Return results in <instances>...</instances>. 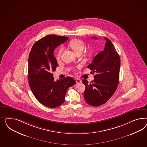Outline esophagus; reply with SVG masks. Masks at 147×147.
Here are the masks:
<instances>
[{"instance_id": "esophagus-1", "label": "esophagus", "mask_w": 147, "mask_h": 147, "mask_svg": "<svg viewBox=\"0 0 147 147\" xmlns=\"http://www.w3.org/2000/svg\"><path fill=\"white\" fill-rule=\"evenodd\" d=\"M76 80L77 84H80L82 82V80L80 79H78V78H76Z\"/></svg>"}]
</instances>
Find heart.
Returning <instances> with one entry per match:
<instances>
[{
    "mask_svg": "<svg viewBox=\"0 0 147 147\" xmlns=\"http://www.w3.org/2000/svg\"><path fill=\"white\" fill-rule=\"evenodd\" d=\"M69 45L73 51L76 53H77L78 52H82L83 50L84 49L85 47V44L84 42L82 40L80 39H73L71 40L69 43ZM63 50V48L61 47L60 48V49L58 51V53H57V58L59 59L61 57V55L62 54V52Z\"/></svg>",
    "mask_w": 147,
    "mask_h": 147,
    "instance_id": "obj_1",
    "label": "heart"
}]
</instances>
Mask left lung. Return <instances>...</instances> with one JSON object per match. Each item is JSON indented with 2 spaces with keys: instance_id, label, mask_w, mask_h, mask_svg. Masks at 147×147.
I'll list each match as a JSON object with an SVG mask.
<instances>
[{
  "instance_id": "obj_1",
  "label": "left lung",
  "mask_w": 147,
  "mask_h": 147,
  "mask_svg": "<svg viewBox=\"0 0 147 147\" xmlns=\"http://www.w3.org/2000/svg\"><path fill=\"white\" fill-rule=\"evenodd\" d=\"M92 38L97 39L95 36ZM104 39L106 41L104 49L87 66L92 74H95L94 79L90 83L87 80H82L86 86L85 101L94 107L106 102L115 93L119 84L120 58L111 41L106 37Z\"/></svg>"
}]
</instances>
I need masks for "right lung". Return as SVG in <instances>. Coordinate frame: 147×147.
Masks as SVG:
<instances>
[{"mask_svg": "<svg viewBox=\"0 0 147 147\" xmlns=\"http://www.w3.org/2000/svg\"><path fill=\"white\" fill-rule=\"evenodd\" d=\"M68 39L66 36L49 35L32 46L28 58V83L37 100L49 108H56L65 102L67 89L76 81L69 76L55 81L52 71L58 67L54 57L55 49Z\"/></svg>", "mask_w": 147, "mask_h": 147, "instance_id": "1", "label": "right lung"}]
</instances>
